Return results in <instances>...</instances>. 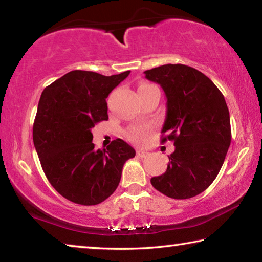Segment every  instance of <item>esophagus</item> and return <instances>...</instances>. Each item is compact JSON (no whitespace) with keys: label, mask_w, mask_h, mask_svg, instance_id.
Returning <instances> with one entry per match:
<instances>
[{"label":"esophagus","mask_w":262,"mask_h":262,"mask_svg":"<svg viewBox=\"0 0 262 262\" xmlns=\"http://www.w3.org/2000/svg\"><path fill=\"white\" fill-rule=\"evenodd\" d=\"M136 155H137V156H139V157L143 158V157L147 156L148 152L144 151V150H142V149H139V150H137V151H136Z\"/></svg>","instance_id":"34e87169"}]
</instances>
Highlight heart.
I'll return each instance as SVG.
<instances>
[{
    "instance_id": "heart-1",
    "label": "heart",
    "mask_w": 262,
    "mask_h": 262,
    "mask_svg": "<svg viewBox=\"0 0 262 262\" xmlns=\"http://www.w3.org/2000/svg\"><path fill=\"white\" fill-rule=\"evenodd\" d=\"M150 85H151V84L142 83V84H140L139 89L147 88V86H150ZM147 133H148V129L145 127H141V126L132 127L130 129H128V132H127V137L129 140L136 142V143H143V142L145 141V136H147Z\"/></svg>"
}]
</instances>
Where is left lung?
<instances>
[{"instance_id":"left-lung-1","label":"left lung","mask_w":262,"mask_h":262,"mask_svg":"<svg viewBox=\"0 0 262 262\" xmlns=\"http://www.w3.org/2000/svg\"><path fill=\"white\" fill-rule=\"evenodd\" d=\"M144 74L166 96L162 142L173 141L176 147L165 173L150 181L168 198H193L215 180L231 143L224 96L205 74L185 64H164Z\"/></svg>"}]
</instances>
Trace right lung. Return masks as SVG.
Returning a JSON list of instances; mask_svg holds the SVG:
<instances>
[{
	"mask_svg": "<svg viewBox=\"0 0 262 262\" xmlns=\"http://www.w3.org/2000/svg\"><path fill=\"white\" fill-rule=\"evenodd\" d=\"M129 70L112 76L73 70L43 89L33 143L48 181L67 200L95 206L117 189L135 150L121 139L96 150L91 128L107 120V98Z\"/></svg>",
	"mask_w": 262,
	"mask_h": 262,
	"instance_id": "1",
	"label": "right lung"
}]
</instances>
